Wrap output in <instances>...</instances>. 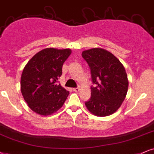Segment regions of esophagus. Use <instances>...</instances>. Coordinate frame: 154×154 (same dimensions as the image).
Instances as JSON below:
<instances>
[{
  "label": "esophagus",
  "instance_id": "esophagus-1",
  "mask_svg": "<svg viewBox=\"0 0 154 154\" xmlns=\"http://www.w3.org/2000/svg\"><path fill=\"white\" fill-rule=\"evenodd\" d=\"M73 91H75V92H79V88H73Z\"/></svg>",
  "mask_w": 154,
  "mask_h": 154
}]
</instances>
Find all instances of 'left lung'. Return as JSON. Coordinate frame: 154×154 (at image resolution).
Segmentation results:
<instances>
[{"instance_id": "obj_1", "label": "left lung", "mask_w": 154, "mask_h": 154, "mask_svg": "<svg viewBox=\"0 0 154 154\" xmlns=\"http://www.w3.org/2000/svg\"><path fill=\"white\" fill-rule=\"evenodd\" d=\"M91 72V97L85 103L86 108L96 116L114 113L124 100L128 80L124 66L114 55L106 49L94 48L82 52Z\"/></svg>"}]
</instances>
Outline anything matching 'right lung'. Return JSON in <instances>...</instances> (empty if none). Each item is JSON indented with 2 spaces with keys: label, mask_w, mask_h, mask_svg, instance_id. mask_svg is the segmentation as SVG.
Instances as JSON below:
<instances>
[{
  "label": "right lung",
  "mask_w": 154,
  "mask_h": 154,
  "mask_svg": "<svg viewBox=\"0 0 154 154\" xmlns=\"http://www.w3.org/2000/svg\"><path fill=\"white\" fill-rule=\"evenodd\" d=\"M70 48H47L32 57L23 70L20 91L32 111L41 116L54 114L62 107L69 91L58 84Z\"/></svg>",
  "instance_id": "right-lung-1"
}]
</instances>
